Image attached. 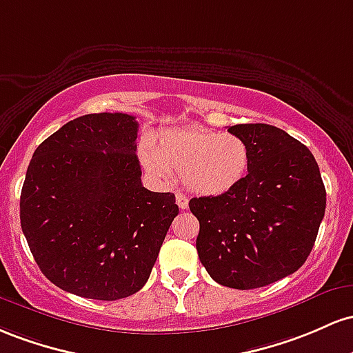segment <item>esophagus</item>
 <instances>
[{
	"label": "esophagus",
	"mask_w": 353,
	"mask_h": 353,
	"mask_svg": "<svg viewBox=\"0 0 353 353\" xmlns=\"http://www.w3.org/2000/svg\"><path fill=\"white\" fill-rule=\"evenodd\" d=\"M175 198H176V205H178V207H180L181 210H187V208H188V198L185 196L183 193L178 192L176 195H175Z\"/></svg>",
	"instance_id": "esophagus-1"
}]
</instances>
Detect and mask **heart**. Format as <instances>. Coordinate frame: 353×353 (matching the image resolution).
Here are the masks:
<instances>
[{"mask_svg": "<svg viewBox=\"0 0 353 353\" xmlns=\"http://www.w3.org/2000/svg\"><path fill=\"white\" fill-rule=\"evenodd\" d=\"M145 168L161 178L181 175L185 187L201 196H219L247 175L250 150L235 133L183 126L165 130L155 150H143Z\"/></svg>", "mask_w": 353, "mask_h": 353, "instance_id": "1", "label": "heart"}]
</instances>
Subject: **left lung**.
I'll use <instances>...</instances> for the list:
<instances>
[{
	"mask_svg": "<svg viewBox=\"0 0 353 353\" xmlns=\"http://www.w3.org/2000/svg\"><path fill=\"white\" fill-rule=\"evenodd\" d=\"M247 141L248 173L230 192L190 200L196 250L223 287L250 290L292 275L314 248L327 193L307 146L265 123L228 128Z\"/></svg>",
	"mask_w": 353,
	"mask_h": 353,
	"instance_id": "obj_1",
	"label": "left lung"
}]
</instances>
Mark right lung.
Wrapping results in <instances>:
<instances>
[{"instance_id": "obj_1", "label": "right lung", "mask_w": 353, "mask_h": 353, "mask_svg": "<svg viewBox=\"0 0 353 353\" xmlns=\"http://www.w3.org/2000/svg\"><path fill=\"white\" fill-rule=\"evenodd\" d=\"M137 137L132 114L93 113L34 150L19 219L39 270L61 290L112 302L152 273L178 205L141 185Z\"/></svg>"}]
</instances>
